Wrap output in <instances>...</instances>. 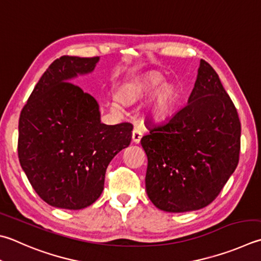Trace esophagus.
Wrapping results in <instances>:
<instances>
[{
	"instance_id": "obj_1",
	"label": "esophagus",
	"mask_w": 261,
	"mask_h": 261,
	"mask_svg": "<svg viewBox=\"0 0 261 261\" xmlns=\"http://www.w3.org/2000/svg\"><path fill=\"white\" fill-rule=\"evenodd\" d=\"M142 139V133L139 128H134L132 132V140L134 143H140V141Z\"/></svg>"
}]
</instances>
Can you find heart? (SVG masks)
I'll list each match as a JSON object with an SVG mask.
<instances>
[{"label":"heart","mask_w":261,"mask_h":261,"mask_svg":"<svg viewBox=\"0 0 261 261\" xmlns=\"http://www.w3.org/2000/svg\"><path fill=\"white\" fill-rule=\"evenodd\" d=\"M164 80V75L159 71L147 73L146 76L140 78V80L122 86L119 91V100L125 105H133V103L144 100L155 93L150 106V115L155 120L165 119L170 115L175 106L177 91L176 87L170 83H165L162 86L161 84ZM156 89L159 91H157ZM112 108L115 110L118 109L117 106Z\"/></svg>","instance_id":"obj_1"}]
</instances>
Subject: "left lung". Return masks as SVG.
<instances>
[{
    "instance_id": "obj_1",
    "label": "left lung",
    "mask_w": 261,
    "mask_h": 261,
    "mask_svg": "<svg viewBox=\"0 0 261 261\" xmlns=\"http://www.w3.org/2000/svg\"><path fill=\"white\" fill-rule=\"evenodd\" d=\"M146 193L156 208L185 213L207 207L238 167L241 122L217 72L201 60L189 103L149 127Z\"/></svg>"
}]
</instances>
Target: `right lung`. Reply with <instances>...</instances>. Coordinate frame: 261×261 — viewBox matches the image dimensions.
Wrapping results in <instances>:
<instances>
[{
	"instance_id": "right-lung-1",
	"label": "right lung",
	"mask_w": 261,
	"mask_h": 261,
	"mask_svg": "<svg viewBox=\"0 0 261 261\" xmlns=\"http://www.w3.org/2000/svg\"><path fill=\"white\" fill-rule=\"evenodd\" d=\"M99 57L63 56L38 81L19 118L18 156L29 183L52 207L78 210L99 199L106 170L129 145L133 125L101 124L94 97L69 82Z\"/></svg>"
}]
</instances>
